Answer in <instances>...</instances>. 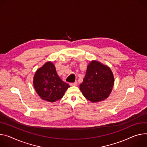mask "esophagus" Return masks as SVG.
Listing matches in <instances>:
<instances>
[{
    "instance_id": "1",
    "label": "esophagus",
    "mask_w": 147,
    "mask_h": 147,
    "mask_svg": "<svg viewBox=\"0 0 147 147\" xmlns=\"http://www.w3.org/2000/svg\"><path fill=\"white\" fill-rule=\"evenodd\" d=\"M77 82L70 83V85L71 86H77Z\"/></svg>"
}]
</instances>
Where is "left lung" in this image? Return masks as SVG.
Segmentation results:
<instances>
[{
	"label": "left lung",
	"mask_w": 147,
	"mask_h": 147,
	"mask_svg": "<svg viewBox=\"0 0 147 147\" xmlns=\"http://www.w3.org/2000/svg\"><path fill=\"white\" fill-rule=\"evenodd\" d=\"M114 84V77L109 67L92 60L87 65L80 89L86 99L91 102H97L109 97Z\"/></svg>",
	"instance_id": "1"
}]
</instances>
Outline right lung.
<instances>
[{"label":"right lung","instance_id":"obj_1","mask_svg":"<svg viewBox=\"0 0 147 147\" xmlns=\"http://www.w3.org/2000/svg\"><path fill=\"white\" fill-rule=\"evenodd\" d=\"M33 86L42 100L50 102L61 99L70 87L59 77L51 61L46 63L37 70L33 77Z\"/></svg>","mask_w":147,"mask_h":147}]
</instances>
